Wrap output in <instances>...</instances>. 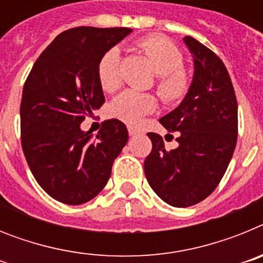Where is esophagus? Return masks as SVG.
<instances>
[{
	"instance_id": "obj_1",
	"label": "esophagus",
	"mask_w": 263,
	"mask_h": 263,
	"mask_svg": "<svg viewBox=\"0 0 263 263\" xmlns=\"http://www.w3.org/2000/svg\"><path fill=\"white\" fill-rule=\"evenodd\" d=\"M127 132H129V136L134 137V136H139V134H142V132L139 129H137V127L134 126H129L127 127Z\"/></svg>"
}]
</instances>
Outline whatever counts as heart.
Returning <instances> with one entry per match:
<instances>
[{
	"mask_svg": "<svg viewBox=\"0 0 263 263\" xmlns=\"http://www.w3.org/2000/svg\"><path fill=\"white\" fill-rule=\"evenodd\" d=\"M138 47L146 55L158 76L157 89L166 103H176L187 93L190 80L183 69V53L173 42L162 36H146L138 42ZM120 50L111 47L97 62V79L105 92H113L120 85L118 75ZM157 106V100L148 93L127 89L109 104L110 117L134 125Z\"/></svg>",
	"mask_w": 263,
	"mask_h": 263,
	"instance_id": "obj_1",
	"label": "heart"
}]
</instances>
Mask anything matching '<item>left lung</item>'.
I'll list each match as a JSON object with an SVG mask.
<instances>
[{"label":"left lung","instance_id":"8db88e82","mask_svg":"<svg viewBox=\"0 0 263 263\" xmlns=\"http://www.w3.org/2000/svg\"><path fill=\"white\" fill-rule=\"evenodd\" d=\"M183 41L194 58V78L182 103L159 120L178 133V146L167 152L162 137L148 133L153 150L145 159L153 191L178 208L200 203L215 191L237 142V100L227 67L195 38Z\"/></svg>","mask_w":263,"mask_h":263}]
</instances>
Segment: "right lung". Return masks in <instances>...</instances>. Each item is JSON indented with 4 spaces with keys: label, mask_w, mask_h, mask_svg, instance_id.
<instances>
[{
    "label": "right lung",
    "mask_w": 263,
    "mask_h": 263,
    "mask_svg": "<svg viewBox=\"0 0 263 263\" xmlns=\"http://www.w3.org/2000/svg\"><path fill=\"white\" fill-rule=\"evenodd\" d=\"M133 31L75 27L62 32L32 66L21 101V141L32 175L60 203L80 205L103 191L127 143V129L111 118L92 138L80 127L105 103L97 62Z\"/></svg>",
    "instance_id": "right-lung-1"
}]
</instances>
